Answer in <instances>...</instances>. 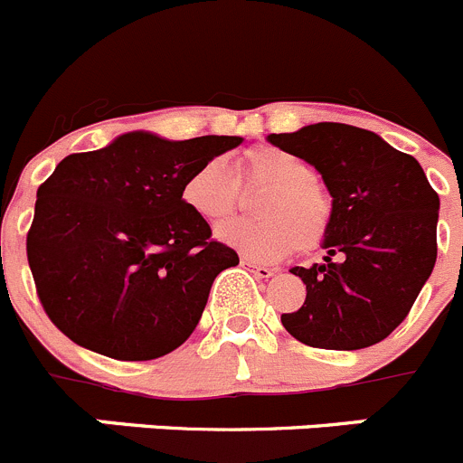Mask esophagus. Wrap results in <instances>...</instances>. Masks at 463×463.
<instances>
[{
  "label": "esophagus",
  "instance_id": "1",
  "mask_svg": "<svg viewBox=\"0 0 463 463\" xmlns=\"http://www.w3.org/2000/svg\"><path fill=\"white\" fill-rule=\"evenodd\" d=\"M241 265H244L249 271H253L258 279H269V276H274V269H271V267L260 265V262H253L249 260V258H241Z\"/></svg>",
  "mask_w": 463,
  "mask_h": 463
}]
</instances>
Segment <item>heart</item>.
Segmentation results:
<instances>
[{"mask_svg": "<svg viewBox=\"0 0 463 463\" xmlns=\"http://www.w3.org/2000/svg\"><path fill=\"white\" fill-rule=\"evenodd\" d=\"M269 187L258 203L260 222H228L217 231L223 244L260 262L279 260L295 249L317 251L334 222V203L315 180V168L276 146L246 150L237 173L223 159H210L187 175L183 201L207 223L228 219L240 205L241 187Z\"/></svg>", "mask_w": 463, "mask_h": 463, "instance_id": "heart-1", "label": "heart"}]
</instances>
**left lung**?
<instances>
[{"instance_id":"obj_1","label":"left lung","mask_w":463,"mask_h":463,"mask_svg":"<svg viewBox=\"0 0 463 463\" xmlns=\"http://www.w3.org/2000/svg\"><path fill=\"white\" fill-rule=\"evenodd\" d=\"M267 139L313 164L334 198L324 262L292 269L306 301L280 322L308 347L352 352L382 343L434 269L439 194L416 157L368 129L315 123Z\"/></svg>"}]
</instances>
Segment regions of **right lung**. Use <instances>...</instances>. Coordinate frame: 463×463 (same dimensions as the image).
I'll return each mask as SVG.
<instances>
[{
	"label": "right lung",
	"mask_w": 463,
	"mask_h": 463,
	"mask_svg": "<svg viewBox=\"0 0 463 463\" xmlns=\"http://www.w3.org/2000/svg\"><path fill=\"white\" fill-rule=\"evenodd\" d=\"M240 144L128 132L59 162L27 232L38 299L56 329L118 361L159 358L192 335L214 279L240 258L184 205L183 184Z\"/></svg>",
	"instance_id": "obj_1"
}]
</instances>
